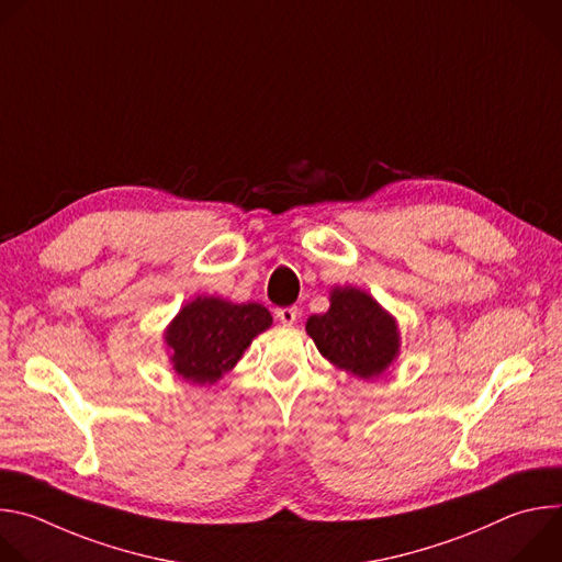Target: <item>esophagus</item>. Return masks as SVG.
<instances>
[{"label":"esophagus","instance_id":"obj_1","mask_svg":"<svg viewBox=\"0 0 562 562\" xmlns=\"http://www.w3.org/2000/svg\"><path fill=\"white\" fill-rule=\"evenodd\" d=\"M276 317L282 325H293L300 317V311H297V306H280V308H276Z\"/></svg>","mask_w":562,"mask_h":562}]
</instances>
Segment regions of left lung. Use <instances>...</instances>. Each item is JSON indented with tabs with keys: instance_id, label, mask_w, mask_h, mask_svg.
<instances>
[{
	"instance_id": "1",
	"label": "left lung",
	"mask_w": 562,
	"mask_h": 562,
	"mask_svg": "<svg viewBox=\"0 0 562 562\" xmlns=\"http://www.w3.org/2000/svg\"><path fill=\"white\" fill-rule=\"evenodd\" d=\"M317 351L358 378L380 375L397 356L393 317L360 289H336L331 308L306 319Z\"/></svg>"
}]
</instances>
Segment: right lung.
<instances>
[{
  "label": "right lung",
  "mask_w": 562,
  "mask_h": 562,
  "mask_svg": "<svg viewBox=\"0 0 562 562\" xmlns=\"http://www.w3.org/2000/svg\"><path fill=\"white\" fill-rule=\"evenodd\" d=\"M271 313L256 302L198 297L178 313L167 331L176 371L198 384L215 382L235 367L258 334L271 327Z\"/></svg>",
  "instance_id": "1"
}]
</instances>
